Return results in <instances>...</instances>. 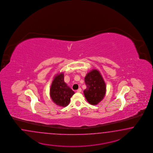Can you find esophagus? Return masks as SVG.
Returning a JSON list of instances; mask_svg holds the SVG:
<instances>
[{"mask_svg": "<svg viewBox=\"0 0 153 153\" xmlns=\"http://www.w3.org/2000/svg\"><path fill=\"white\" fill-rule=\"evenodd\" d=\"M81 91H82V89L81 88H79V89L77 90V93H81Z\"/></svg>", "mask_w": 153, "mask_h": 153, "instance_id": "esophagus-1", "label": "esophagus"}]
</instances>
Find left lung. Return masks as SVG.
Instances as JSON below:
<instances>
[{"mask_svg": "<svg viewBox=\"0 0 153 153\" xmlns=\"http://www.w3.org/2000/svg\"><path fill=\"white\" fill-rule=\"evenodd\" d=\"M86 88L83 91L87 101L91 105L101 102L106 93V85L100 72L93 70L85 77Z\"/></svg>", "mask_w": 153, "mask_h": 153, "instance_id": "8db88e82", "label": "left lung"}]
</instances>
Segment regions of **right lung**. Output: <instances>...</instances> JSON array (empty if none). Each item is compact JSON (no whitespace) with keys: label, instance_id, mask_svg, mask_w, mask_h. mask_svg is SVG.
Masks as SVG:
<instances>
[{"label":"right lung","instance_id":"add662e5","mask_svg":"<svg viewBox=\"0 0 153 153\" xmlns=\"http://www.w3.org/2000/svg\"><path fill=\"white\" fill-rule=\"evenodd\" d=\"M74 94V91L65 83L64 74H56L50 89V95L53 102L59 107H66Z\"/></svg>","mask_w":153,"mask_h":153}]
</instances>
